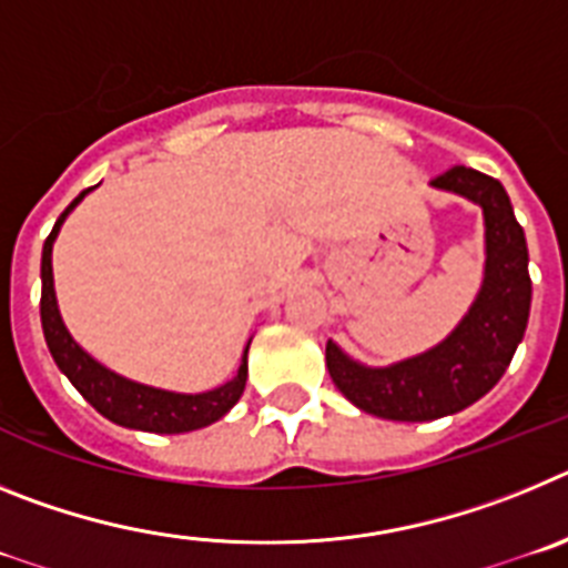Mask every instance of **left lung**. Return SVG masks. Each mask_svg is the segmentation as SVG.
Listing matches in <instances>:
<instances>
[{"label":"left lung","instance_id":"8db88e82","mask_svg":"<svg viewBox=\"0 0 568 568\" xmlns=\"http://www.w3.org/2000/svg\"><path fill=\"white\" fill-rule=\"evenodd\" d=\"M484 213V281L455 329L426 353L366 366L327 341V369L349 404L384 420H435L484 398L524 341L531 307L529 250L504 184L471 168L433 182Z\"/></svg>","mask_w":568,"mask_h":568}]
</instances>
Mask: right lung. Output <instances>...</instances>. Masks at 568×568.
Instances as JSON below:
<instances>
[{
    "label": "right lung",
    "instance_id": "1",
    "mask_svg": "<svg viewBox=\"0 0 568 568\" xmlns=\"http://www.w3.org/2000/svg\"><path fill=\"white\" fill-rule=\"evenodd\" d=\"M90 190L93 187L82 190L70 202V207L59 215L42 247V329L50 355H53L59 369L68 375L70 384L82 393V398L97 413L113 420V424L159 435L193 433V429L215 424V420L224 418L239 404L241 393H244V384H247V349L253 338L244 346L239 369H235V375L227 384L207 389V393L190 395L139 384V381H130L124 375L113 373L104 364H99L82 344H77V338L64 327L62 313H59L57 290H53V241H57L64 219L79 207V202H82Z\"/></svg>",
    "mask_w": 568,
    "mask_h": 568
}]
</instances>
